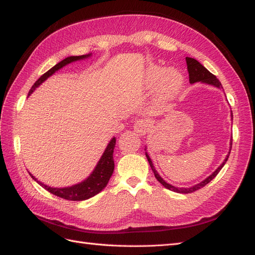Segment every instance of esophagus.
<instances>
[{
  "label": "esophagus",
  "instance_id": "34e87169",
  "mask_svg": "<svg viewBox=\"0 0 255 255\" xmlns=\"http://www.w3.org/2000/svg\"><path fill=\"white\" fill-rule=\"evenodd\" d=\"M149 122L146 120H137L133 124V129L139 135H144L149 131Z\"/></svg>",
  "mask_w": 255,
  "mask_h": 255
}]
</instances>
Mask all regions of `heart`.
Instances as JSON below:
<instances>
[{"label":"heart","mask_w":255,"mask_h":255,"mask_svg":"<svg viewBox=\"0 0 255 255\" xmlns=\"http://www.w3.org/2000/svg\"><path fill=\"white\" fill-rule=\"evenodd\" d=\"M145 85L149 88L157 87V98L162 102L173 100L183 85V77L176 69H165L157 65H151L145 73Z\"/></svg>","instance_id":"obj_1"}]
</instances>
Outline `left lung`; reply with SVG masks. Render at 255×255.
<instances>
[{"instance_id": "1", "label": "left lung", "mask_w": 255, "mask_h": 255, "mask_svg": "<svg viewBox=\"0 0 255 255\" xmlns=\"http://www.w3.org/2000/svg\"><path fill=\"white\" fill-rule=\"evenodd\" d=\"M186 62H187V68H188V73H189V81H190V84L193 85V84H195V82H202V84L214 86L218 89H223L221 81L216 78V76H214L212 73H210L209 70L206 69L202 64L199 63L197 60H194V58H192V57H186ZM223 90H224V89H223ZM232 121H233V112H232ZM232 145H233V137H232V139H230V150H232ZM144 150H146V149H144ZM230 150L228 152L226 158H225L224 162L221 164V166H218L215 171H213V173L208 177V178H205L204 180H202L201 182L197 183V185H194L190 188H178V187L171 186L170 183H167L162 178L161 176L158 175L156 169L154 168V166H153V163L151 161L149 154H147V152H145V156H146L147 162H149L150 166L153 170V173H154L155 178L157 179L158 182H161L165 188L168 189V190H171L174 192H178V193H190V192H194V191L199 190V189L204 187L205 185H208V183L212 179L215 178L216 175L220 173V170L224 167V165L226 164L227 159L229 157V154H230Z\"/></svg>"}]
</instances>
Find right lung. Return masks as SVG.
I'll return each instance as SVG.
<instances>
[{
  "instance_id": "right-lung-1",
  "label": "right lung",
  "mask_w": 255,
  "mask_h": 255,
  "mask_svg": "<svg viewBox=\"0 0 255 255\" xmlns=\"http://www.w3.org/2000/svg\"><path fill=\"white\" fill-rule=\"evenodd\" d=\"M91 56L90 54H86V55H80V56H68L65 58V60L61 61L60 63H57L55 66H53L50 70H47L45 74H43L40 78L34 82V85L31 87L30 91H29L28 96L37 89L43 81H45L50 76H52L54 73H56L57 70H60L66 65L77 62L80 60H85V58H88ZM116 144V138L113 137L112 140L110 141V143L106 146L105 151L103 152L102 156H101L100 161L98 162L97 166L94 167L93 171L90 174V176L86 178L84 181H81L79 183H76V185H73L70 187H64V188H54V187H50L46 186L44 183L39 181L37 178H34V176H32L30 173L29 175L31 176V178L37 181L41 187H43L45 190L49 192L57 195V197L63 198L65 200H69V201H84L88 200L94 195L100 193L101 191L108 185V182L111 178L112 174L114 171V158H113V153H114V147Z\"/></svg>"
}]
</instances>
